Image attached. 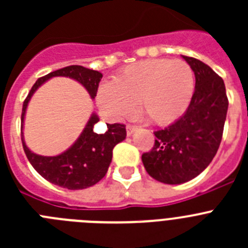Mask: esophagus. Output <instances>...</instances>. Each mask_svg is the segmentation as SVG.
I'll return each instance as SVG.
<instances>
[{
  "mask_svg": "<svg viewBox=\"0 0 248 248\" xmlns=\"http://www.w3.org/2000/svg\"><path fill=\"white\" fill-rule=\"evenodd\" d=\"M137 130V128H135V126H133V125H126V135H128V137H130V135H133L134 134V131Z\"/></svg>",
  "mask_w": 248,
  "mask_h": 248,
  "instance_id": "obj_1",
  "label": "esophagus"
}]
</instances>
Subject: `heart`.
Segmentation results:
<instances>
[{
  "label": "heart",
  "mask_w": 248,
  "mask_h": 248,
  "mask_svg": "<svg viewBox=\"0 0 248 248\" xmlns=\"http://www.w3.org/2000/svg\"><path fill=\"white\" fill-rule=\"evenodd\" d=\"M194 88V72L186 62L146 59L122 69L114 82L100 84L97 102L109 119L129 117L137 103L148 122L164 125L183 115Z\"/></svg>",
  "instance_id": "obj_1"
}]
</instances>
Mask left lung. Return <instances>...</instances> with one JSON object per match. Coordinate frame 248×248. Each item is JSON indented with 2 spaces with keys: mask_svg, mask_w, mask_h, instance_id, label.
Returning a JSON list of instances; mask_svg holds the SVG:
<instances>
[{
  "mask_svg": "<svg viewBox=\"0 0 248 248\" xmlns=\"http://www.w3.org/2000/svg\"><path fill=\"white\" fill-rule=\"evenodd\" d=\"M195 74V92L185 113L155 131V144L141 155L153 179L169 185L192 180L211 163L222 139L229 100L222 78L203 62L183 56Z\"/></svg>",
  "mask_w": 248,
  "mask_h": 248,
  "instance_id": "1",
  "label": "left lung"
}]
</instances>
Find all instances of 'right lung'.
Wrapping results in <instances>:
<instances>
[{
  "mask_svg": "<svg viewBox=\"0 0 248 248\" xmlns=\"http://www.w3.org/2000/svg\"><path fill=\"white\" fill-rule=\"evenodd\" d=\"M53 77H67L77 80L88 92L92 99H94L103 74L82 65H69L39 78L28 93L22 108V145L31 165L46 180L68 190L87 189L99 183L105 176L111 163L114 146L126 138L125 125L107 124V131L104 134H97L93 128L99 122V117L95 113H92L78 139L65 151L56 156H43L31 151L26 145L23 135L28 103L34 92Z\"/></svg>",
  "mask_w": 248,
  "mask_h": 248,
  "instance_id": "1",
  "label": "right lung"
}]
</instances>
